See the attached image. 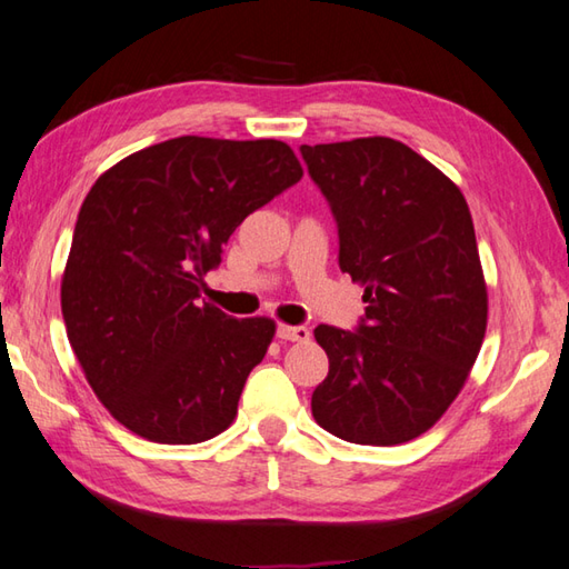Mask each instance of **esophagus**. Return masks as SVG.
<instances>
[{"label": "esophagus", "mask_w": 569, "mask_h": 569, "mask_svg": "<svg viewBox=\"0 0 569 569\" xmlns=\"http://www.w3.org/2000/svg\"><path fill=\"white\" fill-rule=\"evenodd\" d=\"M277 337H280L282 341H299V345H302V341H309V329L307 327H292V325H280L277 327Z\"/></svg>", "instance_id": "34e87169"}]
</instances>
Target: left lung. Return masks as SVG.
<instances>
[{
    "mask_svg": "<svg viewBox=\"0 0 569 569\" xmlns=\"http://www.w3.org/2000/svg\"><path fill=\"white\" fill-rule=\"evenodd\" d=\"M339 224V267L363 287L359 331L315 329L329 373L315 421L341 441L399 446L426 433L468 381L488 287L463 192L386 136L302 146Z\"/></svg>",
    "mask_w": 569,
    "mask_h": 569,
    "instance_id": "8db88e82",
    "label": "left lung"
}]
</instances>
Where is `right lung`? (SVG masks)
I'll use <instances>...</instances> for the list:
<instances>
[{"mask_svg":"<svg viewBox=\"0 0 569 569\" xmlns=\"http://www.w3.org/2000/svg\"><path fill=\"white\" fill-rule=\"evenodd\" d=\"M305 176L274 138L180 136L91 186L61 277V315L99 401L128 431L190 446L222 433L277 325L198 305L234 228Z\"/></svg>","mask_w":569,"mask_h":569,"instance_id":"add662e5","label":"right lung"}]
</instances>
